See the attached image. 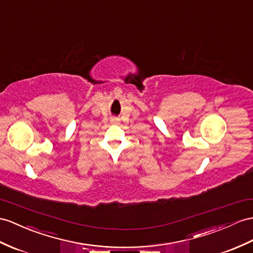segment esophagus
<instances>
[{"label": "esophagus", "mask_w": 253, "mask_h": 253, "mask_svg": "<svg viewBox=\"0 0 253 253\" xmlns=\"http://www.w3.org/2000/svg\"><path fill=\"white\" fill-rule=\"evenodd\" d=\"M110 121H112V123H114V125H117V123L119 122V119H117V118H112V120H110Z\"/></svg>", "instance_id": "34e87169"}]
</instances>
